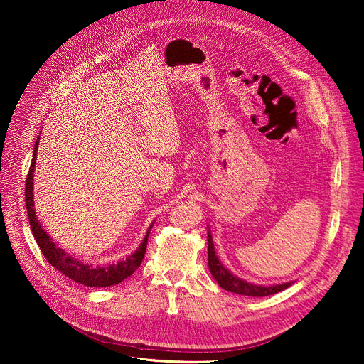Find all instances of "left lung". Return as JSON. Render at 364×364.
Listing matches in <instances>:
<instances>
[{"instance_id": "8db88e82", "label": "left lung", "mask_w": 364, "mask_h": 364, "mask_svg": "<svg viewBox=\"0 0 364 364\" xmlns=\"http://www.w3.org/2000/svg\"><path fill=\"white\" fill-rule=\"evenodd\" d=\"M208 265H209V272H211V274L214 276V279L218 282V284L223 289H225L228 292L239 294V295L267 296V295L282 292L292 284V282H289V283L273 284V286H258V284L245 282V280L236 277L235 274H232L225 269V267L220 262L218 257L215 255L211 235L208 236Z\"/></svg>"}]
</instances>
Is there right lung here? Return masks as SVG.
Masks as SVG:
<instances>
[{"mask_svg": "<svg viewBox=\"0 0 364 364\" xmlns=\"http://www.w3.org/2000/svg\"><path fill=\"white\" fill-rule=\"evenodd\" d=\"M38 141L40 137L36 139L35 147H33V155L32 162L28 171L26 184H25V200H26V211L31 223V228L33 237L40 246L43 255L47 258V261L54 267L55 270H59L66 277L72 279L76 283H81L84 286H90V288H107V286L121 283L127 277H129L134 272H136L146 254L147 247V239L150 235V230L153 224L149 227L147 235L143 240V243L139 246V250L129 255L127 259L112 264V265H103V267H95L85 262H81L75 257L66 254L59 245H55L51 237L44 232L41 224L38 223L35 209H33V193H32V180H33V169H35V159H36V150H38Z\"/></svg>", "mask_w": 364, "mask_h": 364, "instance_id": "1", "label": "right lung"}]
</instances>
